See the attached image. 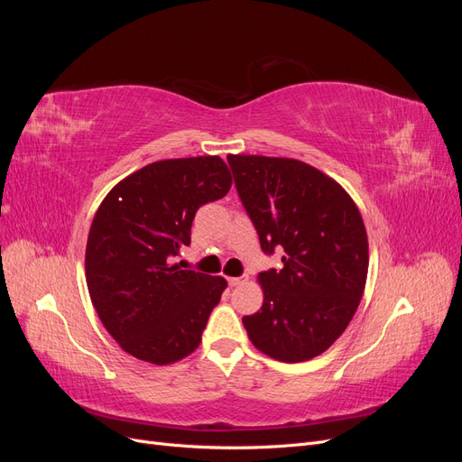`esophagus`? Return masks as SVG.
Returning a JSON list of instances; mask_svg holds the SVG:
<instances>
[{
    "label": "esophagus",
    "mask_w": 462,
    "mask_h": 462,
    "mask_svg": "<svg viewBox=\"0 0 462 462\" xmlns=\"http://www.w3.org/2000/svg\"><path fill=\"white\" fill-rule=\"evenodd\" d=\"M245 282L243 277H227V283L231 285V287H236V285H241Z\"/></svg>",
    "instance_id": "1"
}]
</instances>
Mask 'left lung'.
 <instances>
[{
    "mask_svg": "<svg viewBox=\"0 0 462 462\" xmlns=\"http://www.w3.org/2000/svg\"><path fill=\"white\" fill-rule=\"evenodd\" d=\"M263 254L262 309L245 316L253 345L275 360H310L353 319L368 275V236L353 199L316 167L289 158L227 156Z\"/></svg>",
    "mask_w": 462,
    "mask_h": 462,
    "instance_id": "obj_1",
    "label": "left lung"
}]
</instances>
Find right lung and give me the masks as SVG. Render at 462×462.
<instances>
[{"instance_id":"1","label":"right lung","mask_w":462,"mask_h":462,"mask_svg":"<svg viewBox=\"0 0 462 462\" xmlns=\"http://www.w3.org/2000/svg\"><path fill=\"white\" fill-rule=\"evenodd\" d=\"M231 173L217 156L153 162L97 208L87 243V283L104 328L125 353L171 365L202 341L227 282L180 270L199 208L226 197Z\"/></svg>"}]
</instances>
